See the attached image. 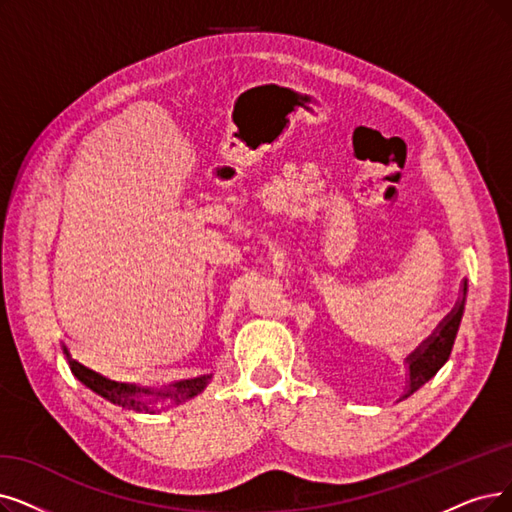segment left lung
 <instances>
[{"mask_svg":"<svg viewBox=\"0 0 512 512\" xmlns=\"http://www.w3.org/2000/svg\"><path fill=\"white\" fill-rule=\"evenodd\" d=\"M462 294L466 296V283L462 288ZM464 296L458 302L456 309L447 315V321L439 330V336L431 344H428V349L410 365V382H407V395L405 397H410L412 393H416L418 388L431 380L445 365V361L449 359V353H452V346H454L458 327H460L462 311H464Z\"/></svg>","mask_w":512,"mask_h":512,"instance_id":"1","label":"left lung"}]
</instances>
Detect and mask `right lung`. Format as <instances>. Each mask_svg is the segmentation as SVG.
<instances>
[{"label":"right lung","instance_id":"right-lung-1","mask_svg":"<svg viewBox=\"0 0 512 512\" xmlns=\"http://www.w3.org/2000/svg\"><path fill=\"white\" fill-rule=\"evenodd\" d=\"M69 365H71V372L75 374V378L79 382H84L96 395L105 397L107 401H111L119 407H126V410H132V412H149V405L140 399L142 395H151L149 388H142L138 384H128V382H115L94 370H88L86 365H81L75 359H69ZM201 388H203V378L178 382L174 397H178V395L193 397L197 391H201Z\"/></svg>","mask_w":512,"mask_h":512}]
</instances>
